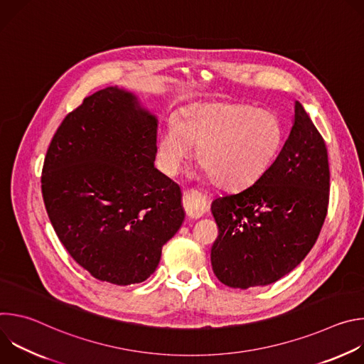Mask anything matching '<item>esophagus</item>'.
I'll use <instances>...</instances> for the list:
<instances>
[{
	"instance_id": "obj_1",
	"label": "esophagus",
	"mask_w": 364,
	"mask_h": 364,
	"mask_svg": "<svg viewBox=\"0 0 364 364\" xmlns=\"http://www.w3.org/2000/svg\"><path fill=\"white\" fill-rule=\"evenodd\" d=\"M183 203L188 219H200L209 210L205 198L194 190H186L183 193Z\"/></svg>"
}]
</instances>
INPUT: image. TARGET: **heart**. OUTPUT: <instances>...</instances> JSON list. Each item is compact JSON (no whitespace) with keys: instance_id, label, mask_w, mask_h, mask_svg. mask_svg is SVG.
<instances>
[{"instance_id":"obj_1","label":"heart","mask_w":364,"mask_h":364,"mask_svg":"<svg viewBox=\"0 0 364 364\" xmlns=\"http://www.w3.org/2000/svg\"><path fill=\"white\" fill-rule=\"evenodd\" d=\"M282 142L284 127L272 111L243 103H191L163 128L157 160L166 174L174 176L194 144L197 160L213 183L236 190L268 170Z\"/></svg>"}]
</instances>
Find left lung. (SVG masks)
<instances>
[{"label":"left lung","mask_w":364,"mask_h":364,"mask_svg":"<svg viewBox=\"0 0 364 364\" xmlns=\"http://www.w3.org/2000/svg\"><path fill=\"white\" fill-rule=\"evenodd\" d=\"M326 142L301 103L281 152L252 186L212 203L219 236L212 246L218 279L246 289L289 274L314 246L327 216Z\"/></svg>","instance_id":"8db88e82"}]
</instances>
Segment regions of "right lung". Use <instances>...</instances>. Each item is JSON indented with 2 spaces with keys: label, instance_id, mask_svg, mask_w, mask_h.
Wrapping results in <instances>:
<instances>
[{
  "label": "right lung",
  "instance_id": "1",
  "mask_svg": "<svg viewBox=\"0 0 364 364\" xmlns=\"http://www.w3.org/2000/svg\"><path fill=\"white\" fill-rule=\"evenodd\" d=\"M159 121L109 86L58 128L43 166L48 219L75 261L115 285L145 281L184 220L181 190L154 167Z\"/></svg>",
  "mask_w": 364,
  "mask_h": 364
}]
</instances>
